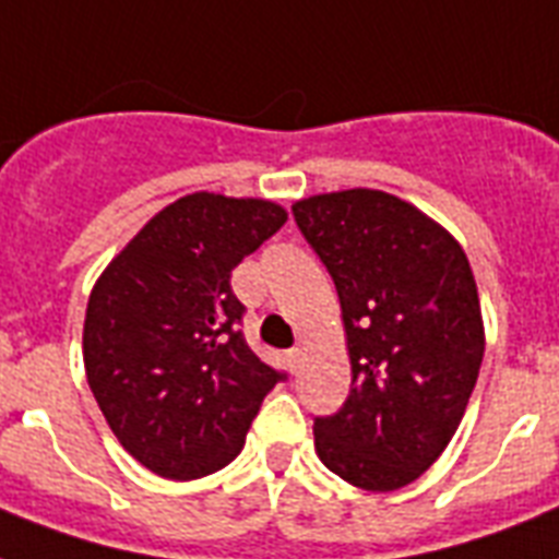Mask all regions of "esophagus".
Returning <instances> with one entry per match:
<instances>
[{
  "label": "esophagus",
  "mask_w": 559,
  "mask_h": 559,
  "mask_svg": "<svg viewBox=\"0 0 559 559\" xmlns=\"http://www.w3.org/2000/svg\"><path fill=\"white\" fill-rule=\"evenodd\" d=\"M301 357H305V354H301V348H289L287 350V362H289V368H293V373L301 368Z\"/></svg>",
  "instance_id": "1"
}]
</instances>
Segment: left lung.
Listing matches in <instances>:
<instances>
[{
  "label": "left lung",
  "mask_w": 559,
  "mask_h": 559,
  "mask_svg": "<svg viewBox=\"0 0 559 559\" xmlns=\"http://www.w3.org/2000/svg\"><path fill=\"white\" fill-rule=\"evenodd\" d=\"M340 293L350 394L313 417L316 452L362 490L415 481L459 429L485 357V328L464 249L385 191L319 193L293 205Z\"/></svg>",
  "instance_id": "left-lung-1"
}]
</instances>
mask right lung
<instances>
[{"mask_svg":"<svg viewBox=\"0 0 559 559\" xmlns=\"http://www.w3.org/2000/svg\"><path fill=\"white\" fill-rule=\"evenodd\" d=\"M284 223L275 202L188 193L92 289L86 380L121 447L156 476L191 481L226 467L287 380L246 345V307L231 293V270Z\"/></svg>","mask_w":559,"mask_h":559,"instance_id":"add662e5","label":"right lung"}]
</instances>
